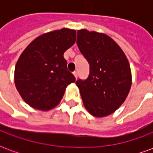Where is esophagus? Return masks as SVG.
Wrapping results in <instances>:
<instances>
[{"label": "esophagus", "mask_w": 153, "mask_h": 153, "mask_svg": "<svg viewBox=\"0 0 153 153\" xmlns=\"http://www.w3.org/2000/svg\"><path fill=\"white\" fill-rule=\"evenodd\" d=\"M73 74H74V76L75 77V79H77V77H78V72H77V71H74V72L73 73Z\"/></svg>", "instance_id": "34e87169"}]
</instances>
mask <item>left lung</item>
<instances>
[{
	"label": "left lung",
	"instance_id": "left-lung-1",
	"mask_svg": "<svg viewBox=\"0 0 153 153\" xmlns=\"http://www.w3.org/2000/svg\"><path fill=\"white\" fill-rule=\"evenodd\" d=\"M77 45L90 66L88 79L76 81L83 105L93 116L111 115L123 104L131 88L128 59L118 44L104 33L78 30Z\"/></svg>",
	"mask_w": 153,
	"mask_h": 153
}]
</instances>
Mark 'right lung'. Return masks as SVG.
<instances>
[{
  "mask_svg": "<svg viewBox=\"0 0 153 153\" xmlns=\"http://www.w3.org/2000/svg\"><path fill=\"white\" fill-rule=\"evenodd\" d=\"M75 40L76 31L64 28L35 38L22 52L15 65V83L31 107L52 109L60 103L66 87L75 82L63 56Z\"/></svg>",
  "mask_w": 153,
  "mask_h": 153,
  "instance_id": "1",
  "label": "right lung"
}]
</instances>
